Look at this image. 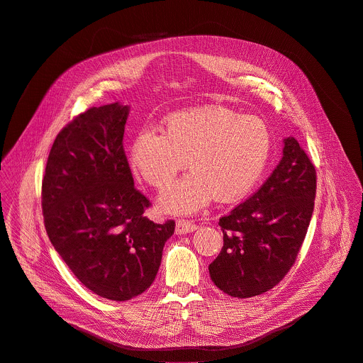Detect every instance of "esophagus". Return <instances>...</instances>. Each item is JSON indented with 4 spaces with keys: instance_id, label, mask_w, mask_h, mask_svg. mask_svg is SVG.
<instances>
[{
    "instance_id": "1",
    "label": "esophagus",
    "mask_w": 363,
    "mask_h": 363,
    "mask_svg": "<svg viewBox=\"0 0 363 363\" xmlns=\"http://www.w3.org/2000/svg\"><path fill=\"white\" fill-rule=\"evenodd\" d=\"M194 230H197V225H194L193 222L190 220H179L176 223V233L177 235H186V233H193Z\"/></svg>"
}]
</instances>
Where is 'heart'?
<instances>
[{
    "instance_id": "b5f03b06",
    "label": "heart",
    "mask_w": 363,
    "mask_h": 363,
    "mask_svg": "<svg viewBox=\"0 0 363 363\" xmlns=\"http://www.w3.org/2000/svg\"><path fill=\"white\" fill-rule=\"evenodd\" d=\"M272 152L267 124L220 106L170 114L162 133L143 128L130 147L133 173L157 190L167 189L180 170H191L159 200L172 214H190L213 197L243 199L257 183Z\"/></svg>"
}]
</instances>
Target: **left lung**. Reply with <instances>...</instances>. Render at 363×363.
I'll use <instances>...</instances> for the list:
<instances>
[{"label": "left lung", "mask_w": 363, "mask_h": 363, "mask_svg": "<svg viewBox=\"0 0 363 363\" xmlns=\"http://www.w3.org/2000/svg\"><path fill=\"white\" fill-rule=\"evenodd\" d=\"M316 196V170L295 137L263 186L220 217L223 247L208 266L213 283L233 298L276 286L296 262Z\"/></svg>", "instance_id": "8db88e82"}]
</instances>
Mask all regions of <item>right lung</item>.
Masks as SVG:
<instances>
[{"label": "right lung", "instance_id": "1", "mask_svg": "<svg viewBox=\"0 0 363 363\" xmlns=\"http://www.w3.org/2000/svg\"><path fill=\"white\" fill-rule=\"evenodd\" d=\"M130 107H91L55 137L43 179L47 235L74 276L96 295L124 302L152 286L174 220L144 216L123 137Z\"/></svg>", "mask_w": 363, "mask_h": 363}]
</instances>
